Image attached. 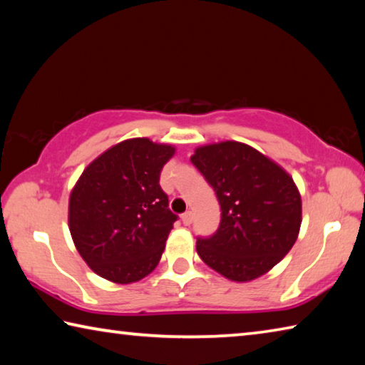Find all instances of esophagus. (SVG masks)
<instances>
[{
  "instance_id": "1",
  "label": "esophagus",
  "mask_w": 365,
  "mask_h": 365,
  "mask_svg": "<svg viewBox=\"0 0 365 365\" xmlns=\"http://www.w3.org/2000/svg\"><path fill=\"white\" fill-rule=\"evenodd\" d=\"M182 220H183V224H185V225H190L191 222H193V212H191V211H187L185 214H182Z\"/></svg>"
}]
</instances>
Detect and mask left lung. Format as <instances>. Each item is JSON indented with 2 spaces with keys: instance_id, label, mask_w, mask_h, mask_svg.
Wrapping results in <instances>:
<instances>
[{
  "instance_id": "left-lung-1",
  "label": "left lung",
  "mask_w": 365,
  "mask_h": 365,
  "mask_svg": "<svg viewBox=\"0 0 365 365\" xmlns=\"http://www.w3.org/2000/svg\"><path fill=\"white\" fill-rule=\"evenodd\" d=\"M191 163L211 185L220 222L196 251L233 282L257 279L292 250L301 227V196L280 165L248 145L224 141L197 148Z\"/></svg>"
}]
</instances>
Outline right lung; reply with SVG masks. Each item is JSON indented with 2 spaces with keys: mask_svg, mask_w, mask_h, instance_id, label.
<instances>
[{
  "mask_svg": "<svg viewBox=\"0 0 365 365\" xmlns=\"http://www.w3.org/2000/svg\"><path fill=\"white\" fill-rule=\"evenodd\" d=\"M174 148L148 138L122 141L83 170L69 200L80 256L103 279L132 283L156 267L178 215L159 185Z\"/></svg>",
  "mask_w": 365,
  "mask_h": 365,
  "instance_id": "1",
  "label": "right lung"
}]
</instances>
